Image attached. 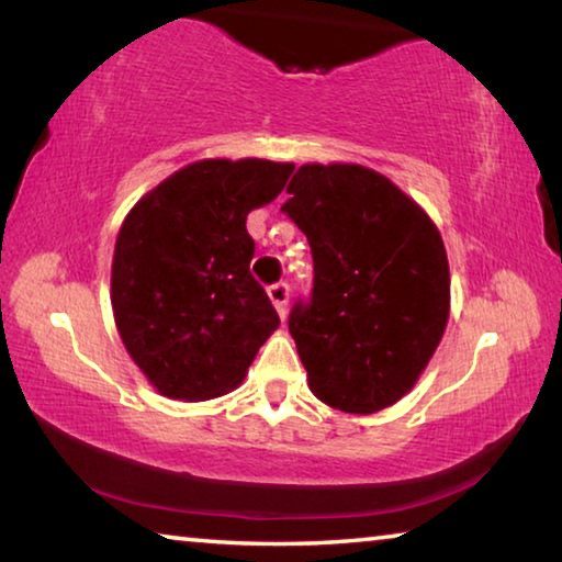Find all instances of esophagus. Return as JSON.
Masks as SVG:
<instances>
[{
  "label": "esophagus",
  "instance_id": "34e87169",
  "mask_svg": "<svg viewBox=\"0 0 562 562\" xmlns=\"http://www.w3.org/2000/svg\"><path fill=\"white\" fill-rule=\"evenodd\" d=\"M270 300L274 304V310L280 312V317H284V312H288V300H290V284L288 282H274L268 288Z\"/></svg>",
  "mask_w": 562,
  "mask_h": 562
}]
</instances>
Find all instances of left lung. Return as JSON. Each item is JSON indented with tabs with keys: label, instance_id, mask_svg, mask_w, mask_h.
<instances>
[{
	"label": "left lung",
	"instance_id": "left-lung-1",
	"mask_svg": "<svg viewBox=\"0 0 562 562\" xmlns=\"http://www.w3.org/2000/svg\"><path fill=\"white\" fill-rule=\"evenodd\" d=\"M282 213L307 235L315 280L290 310L312 394L349 414L396 404L449 322V260L431 217L364 166H302Z\"/></svg>",
	"mask_w": 562,
	"mask_h": 562
}]
</instances>
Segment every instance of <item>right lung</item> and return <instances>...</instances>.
Masks as SVG:
<instances>
[{
  "instance_id": "add662e5",
  "label": "right lung",
  "mask_w": 562,
  "mask_h": 562,
  "mask_svg": "<svg viewBox=\"0 0 562 562\" xmlns=\"http://www.w3.org/2000/svg\"><path fill=\"white\" fill-rule=\"evenodd\" d=\"M292 164L243 158L180 168L121 225L111 304L128 355L168 398L203 402L245 379L280 325L252 278L247 213L274 201Z\"/></svg>"
}]
</instances>
